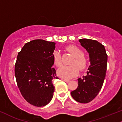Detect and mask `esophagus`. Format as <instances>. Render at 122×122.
Returning <instances> with one entry per match:
<instances>
[{
  "mask_svg": "<svg viewBox=\"0 0 122 122\" xmlns=\"http://www.w3.org/2000/svg\"><path fill=\"white\" fill-rule=\"evenodd\" d=\"M62 80L66 82H69L70 81V80H67V79H62Z\"/></svg>",
  "mask_w": 122,
  "mask_h": 122,
  "instance_id": "1",
  "label": "esophagus"
}]
</instances>
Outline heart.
Instances as JSON below:
<instances>
[{
  "label": "heart",
  "mask_w": 122,
  "mask_h": 122,
  "mask_svg": "<svg viewBox=\"0 0 122 122\" xmlns=\"http://www.w3.org/2000/svg\"><path fill=\"white\" fill-rule=\"evenodd\" d=\"M66 50L74 56V59L71 63L72 66H63L57 71L58 76L64 79H71L79 74V70L84 71L87 68L88 61L84 56V52L80 48L75 45H69L66 47ZM54 64L55 66L60 67L62 65V56L58 51H54L52 54Z\"/></svg>",
  "instance_id": "obj_1"
}]
</instances>
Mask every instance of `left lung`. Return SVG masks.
Instances as JSON below:
<instances>
[{
	"instance_id": "1",
	"label": "left lung",
	"mask_w": 122,
	"mask_h": 122,
	"mask_svg": "<svg viewBox=\"0 0 122 122\" xmlns=\"http://www.w3.org/2000/svg\"><path fill=\"white\" fill-rule=\"evenodd\" d=\"M81 45L89 54L91 65L86 76L78 79V86L71 92L72 97L78 102H90L101 89L106 76L107 55L104 46L96 40L80 39Z\"/></svg>"
}]
</instances>
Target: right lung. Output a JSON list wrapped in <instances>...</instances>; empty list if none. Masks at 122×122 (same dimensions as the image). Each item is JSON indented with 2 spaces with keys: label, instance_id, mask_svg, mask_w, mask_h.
I'll return each mask as SVG.
<instances>
[{
  "label": "right lung",
  "instance_id": "1",
  "mask_svg": "<svg viewBox=\"0 0 122 122\" xmlns=\"http://www.w3.org/2000/svg\"><path fill=\"white\" fill-rule=\"evenodd\" d=\"M55 43L34 40L25 43L19 52L15 65L16 82L21 94L30 104L47 105L53 97L54 80L58 79L53 65Z\"/></svg>",
  "mask_w": 122,
  "mask_h": 122
}]
</instances>
